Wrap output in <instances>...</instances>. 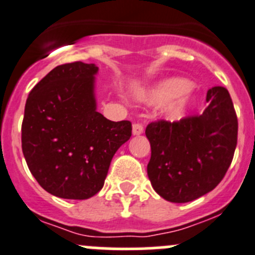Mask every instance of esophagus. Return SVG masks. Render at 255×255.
Wrapping results in <instances>:
<instances>
[{"mask_svg": "<svg viewBox=\"0 0 255 255\" xmlns=\"http://www.w3.org/2000/svg\"><path fill=\"white\" fill-rule=\"evenodd\" d=\"M132 133L133 135H139L143 133V126L139 125V123H134L132 127Z\"/></svg>", "mask_w": 255, "mask_h": 255, "instance_id": "34e87169", "label": "esophagus"}]
</instances>
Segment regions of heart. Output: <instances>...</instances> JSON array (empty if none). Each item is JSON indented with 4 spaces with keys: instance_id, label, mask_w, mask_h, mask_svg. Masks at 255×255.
Wrapping results in <instances>:
<instances>
[{
    "instance_id": "obj_1",
    "label": "heart",
    "mask_w": 255,
    "mask_h": 255,
    "mask_svg": "<svg viewBox=\"0 0 255 255\" xmlns=\"http://www.w3.org/2000/svg\"><path fill=\"white\" fill-rule=\"evenodd\" d=\"M194 99L191 84L184 78H168L162 80L142 97V101L148 104H163L170 102L166 107V113L171 120L181 118L194 103Z\"/></svg>"
}]
</instances>
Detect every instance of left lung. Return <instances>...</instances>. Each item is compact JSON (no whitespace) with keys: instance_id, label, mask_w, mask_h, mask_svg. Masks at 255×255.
Here are the masks:
<instances>
[{"instance_id":"obj_1","label":"left lung","mask_w":255,"mask_h":255,"mask_svg":"<svg viewBox=\"0 0 255 255\" xmlns=\"http://www.w3.org/2000/svg\"><path fill=\"white\" fill-rule=\"evenodd\" d=\"M203 114L147 126L151 160L147 175L154 191L170 203H189L215 189L233 161L238 118L224 87L208 90Z\"/></svg>"}]
</instances>
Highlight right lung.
I'll list each match as a JSON object with an SVG mask.
<instances>
[{
    "label": "right lung",
    "instance_id": "add662e5",
    "mask_svg": "<svg viewBox=\"0 0 255 255\" xmlns=\"http://www.w3.org/2000/svg\"><path fill=\"white\" fill-rule=\"evenodd\" d=\"M98 66L59 65L30 92L21 142L40 186L61 199L85 200L102 190L117 149L132 135L129 121L112 122L97 112Z\"/></svg>",
    "mask_w": 255,
    "mask_h": 255
}]
</instances>
